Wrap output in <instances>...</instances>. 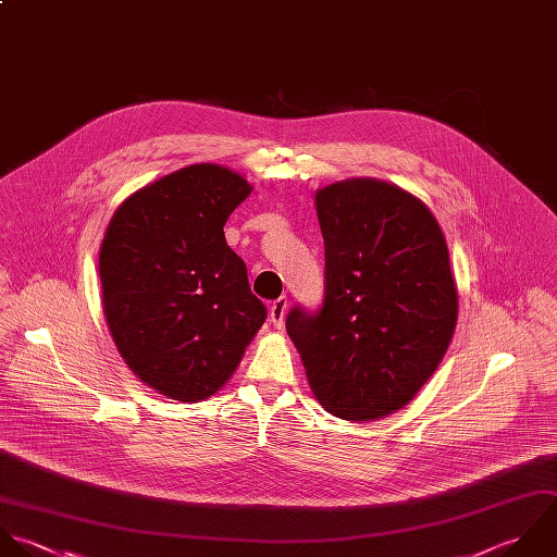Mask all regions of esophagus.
<instances>
[{"mask_svg": "<svg viewBox=\"0 0 557 557\" xmlns=\"http://www.w3.org/2000/svg\"><path fill=\"white\" fill-rule=\"evenodd\" d=\"M286 308H288V299L286 297H277L273 304H271V310H269V317H271V323L280 330L284 325V317H286Z\"/></svg>", "mask_w": 557, "mask_h": 557, "instance_id": "esophagus-1", "label": "esophagus"}]
</instances>
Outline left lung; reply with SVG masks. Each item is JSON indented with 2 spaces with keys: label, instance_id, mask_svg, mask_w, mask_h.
I'll return each mask as SVG.
<instances>
[{
  "label": "left lung",
  "instance_id": "left-lung-1",
  "mask_svg": "<svg viewBox=\"0 0 557 557\" xmlns=\"http://www.w3.org/2000/svg\"><path fill=\"white\" fill-rule=\"evenodd\" d=\"M325 297L295 306L286 332L319 404L375 421L414 399L458 321L449 249L430 208L404 188L356 177L317 190Z\"/></svg>",
  "mask_w": 557,
  "mask_h": 557
}]
</instances>
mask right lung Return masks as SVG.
<instances>
[{
    "instance_id": "1",
    "label": "right lung",
    "mask_w": 557,
    "mask_h": 557,
    "mask_svg": "<svg viewBox=\"0 0 557 557\" xmlns=\"http://www.w3.org/2000/svg\"><path fill=\"white\" fill-rule=\"evenodd\" d=\"M251 184L190 164L132 193L112 214L99 280L112 341L132 373L175 401L214 395L267 319L223 225Z\"/></svg>"
}]
</instances>
